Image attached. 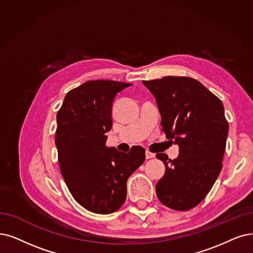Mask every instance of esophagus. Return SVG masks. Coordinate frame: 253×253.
<instances>
[{"instance_id":"34e87169","label":"esophagus","mask_w":253,"mask_h":253,"mask_svg":"<svg viewBox=\"0 0 253 253\" xmlns=\"http://www.w3.org/2000/svg\"><path fill=\"white\" fill-rule=\"evenodd\" d=\"M145 157H146V159H153V158H155V154L150 153L149 150H146L145 151Z\"/></svg>"}]
</instances>
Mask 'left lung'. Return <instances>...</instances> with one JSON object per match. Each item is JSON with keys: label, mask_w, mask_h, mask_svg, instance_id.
<instances>
[{"label": "left lung", "mask_w": 253, "mask_h": 253, "mask_svg": "<svg viewBox=\"0 0 253 253\" xmlns=\"http://www.w3.org/2000/svg\"><path fill=\"white\" fill-rule=\"evenodd\" d=\"M154 94L162 130L179 146L176 159L157 154L165 174L156 185L159 200L175 211L201 203L222 169L228 123L221 100L197 80L164 77L142 81Z\"/></svg>", "instance_id": "left-lung-1"}]
</instances>
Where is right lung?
<instances>
[{"label": "right lung", "mask_w": 253, "mask_h": 253, "mask_svg": "<svg viewBox=\"0 0 253 253\" xmlns=\"http://www.w3.org/2000/svg\"><path fill=\"white\" fill-rule=\"evenodd\" d=\"M132 84L88 81L70 90L57 113L55 143L65 184L74 198L95 214H111L126 198V180L143 164L145 149L127 154L106 146L115 95Z\"/></svg>", "instance_id": "right-lung-1"}]
</instances>
